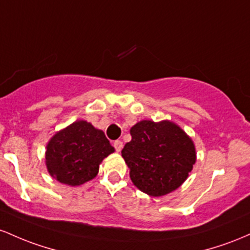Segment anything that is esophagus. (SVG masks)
Returning a JSON list of instances; mask_svg holds the SVG:
<instances>
[{"mask_svg": "<svg viewBox=\"0 0 250 250\" xmlns=\"http://www.w3.org/2000/svg\"><path fill=\"white\" fill-rule=\"evenodd\" d=\"M113 146H114V148H116L117 152H120L123 148V142L122 140H116V142L113 143Z\"/></svg>", "mask_w": 250, "mask_h": 250, "instance_id": "34e87169", "label": "esophagus"}]
</instances>
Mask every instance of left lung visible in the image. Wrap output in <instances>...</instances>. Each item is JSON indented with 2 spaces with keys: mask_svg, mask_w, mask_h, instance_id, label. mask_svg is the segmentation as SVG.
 Returning <instances> with one entry per match:
<instances>
[{
  "mask_svg": "<svg viewBox=\"0 0 250 250\" xmlns=\"http://www.w3.org/2000/svg\"><path fill=\"white\" fill-rule=\"evenodd\" d=\"M130 133L132 139L125 144L122 156L140 191L159 197L184 183L196 162V150L178 125L169 120H142Z\"/></svg>",
  "mask_w": 250,
  "mask_h": 250,
  "instance_id": "left-lung-1",
  "label": "left lung"
}]
</instances>
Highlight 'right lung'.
I'll return each mask as SVG.
<instances>
[{"label": "right lung", "instance_id": "add662e5", "mask_svg": "<svg viewBox=\"0 0 250 250\" xmlns=\"http://www.w3.org/2000/svg\"><path fill=\"white\" fill-rule=\"evenodd\" d=\"M112 152L114 147L102 130L85 120H78L48 142L47 170L60 183L81 186L98 175L100 163Z\"/></svg>", "mask_w": 250, "mask_h": 250}]
</instances>
